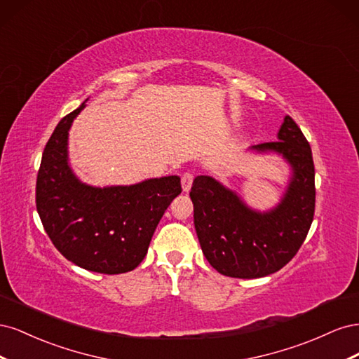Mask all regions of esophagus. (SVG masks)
Masks as SVG:
<instances>
[{
	"label": "esophagus",
	"instance_id": "esophagus-1",
	"mask_svg": "<svg viewBox=\"0 0 359 359\" xmlns=\"http://www.w3.org/2000/svg\"><path fill=\"white\" fill-rule=\"evenodd\" d=\"M191 184H193V173L186 172L181 178V186H182V191L184 193H189L191 189Z\"/></svg>",
	"mask_w": 359,
	"mask_h": 359
}]
</instances>
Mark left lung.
<instances>
[{
    "instance_id": "left-lung-1",
    "label": "left lung",
    "mask_w": 359,
    "mask_h": 359,
    "mask_svg": "<svg viewBox=\"0 0 359 359\" xmlns=\"http://www.w3.org/2000/svg\"><path fill=\"white\" fill-rule=\"evenodd\" d=\"M247 151L277 156L289 166L286 189L274 206L256 210L210 175L194 178L190 191L206 260L220 274L235 278H259L283 268L306 240L316 198L311 149L290 116H285L276 142Z\"/></svg>"
}]
</instances>
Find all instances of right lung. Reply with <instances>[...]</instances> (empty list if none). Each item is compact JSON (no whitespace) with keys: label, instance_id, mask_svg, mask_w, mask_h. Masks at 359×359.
<instances>
[{"label":"right lung","instance_id":"right-lung-1","mask_svg":"<svg viewBox=\"0 0 359 359\" xmlns=\"http://www.w3.org/2000/svg\"><path fill=\"white\" fill-rule=\"evenodd\" d=\"M86 102L61 119L43 151L37 212L50 241L70 262L93 273L123 274L144 260L163 214L181 193V178L104 187L83 182L70 165L69 133Z\"/></svg>","mask_w":359,"mask_h":359}]
</instances>
